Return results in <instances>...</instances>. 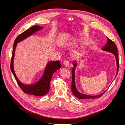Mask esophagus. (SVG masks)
I'll list each match as a JSON object with an SVG mask.
<instances>
[{"mask_svg":"<svg viewBox=\"0 0 125 125\" xmlns=\"http://www.w3.org/2000/svg\"><path fill=\"white\" fill-rule=\"evenodd\" d=\"M63 65L65 67H68L69 66V62L68 61H64L63 62Z\"/></svg>","mask_w":125,"mask_h":125,"instance_id":"1","label":"esophagus"}]
</instances>
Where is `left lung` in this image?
I'll return each mask as SVG.
<instances>
[{
	"label": "left lung",
	"instance_id": "1",
	"mask_svg": "<svg viewBox=\"0 0 125 125\" xmlns=\"http://www.w3.org/2000/svg\"><path fill=\"white\" fill-rule=\"evenodd\" d=\"M107 42L106 43V44L104 45V47L102 48V50L104 51H106L110 53L113 54L115 57V60H116V74L115 75L116 77L118 71H119V58H118V54H117V49L116 48V46L115 42H113L110 39L107 37ZM73 70H72V83H71V91L72 92H73V94L77 98L80 99H95V98H97L100 97L105 92V91H104L103 93H101L100 95H96V96H90L88 95L83 94L82 93H80L76 89V85H75V69L76 68V66L77 65L76 61H74L73 63ZM114 78V80H115Z\"/></svg>",
	"mask_w": 125,
	"mask_h": 125
}]
</instances>
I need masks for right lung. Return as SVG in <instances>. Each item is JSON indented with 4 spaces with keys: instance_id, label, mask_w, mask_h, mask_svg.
<instances>
[{
    "instance_id": "1",
    "label": "right lung",
    "mask_w": 125,
    "mask_h": 125,
    "mask_svg": "<svg viewBox=\"0 0 125 125\" xmlns=\"http://www.w3.org/2000/svg\"><path fill=\"white\" fill-rule=\"evenodd\" d=\"M43 27L37 25L32 26L20 34L15 39L12 50V56L10 63V70L14 74L17 82L25 93L34 95L36 96H42L47 94L50 90V83L52 74L56 71L61 68V64L59 61H49L45 67L44 73L42 78L36 83L31 84H25L19 80L15 74L14 69V60L15 50L18 43L23 41L38 31L42 30Z\"/></svg>"
}]
</instances>
